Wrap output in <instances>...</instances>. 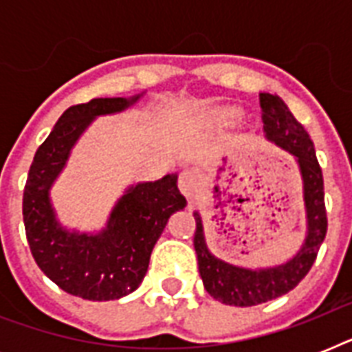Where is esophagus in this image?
Instances as JSON below:
<instances>
[{"label": "esophagus", "mask_w": 352, "mask_h": 352, "mask_svg": "<svg viewBox=\"0 0 352 352\" xmlns=\"http://www.w3.org/2000/svg\"><path fill=\"white\" fill-rule=\"evenodd\" d=\"M199 184H201V177L195 170H184L179 175V188H181V192L184 197L192 199L197 192Z\"/></svg>", "instance_id": "esophagus-1"}]
</instances>
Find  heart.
<instances>
[{
	"label": "heart",
	"instance_id": "heart-1",
	"mask_svg": "<svg viewBox=\"0 0 352 352\" xmlns=\"http://www.w3.org/2000/svg\"><path fill=\"white\" fill-rule=\"evenodd\" d=\"M243 117V111H241L239 107H219V109H215L212 113V120L215 124H235L237 120H241Z\"/></svg>",
	"mask_w": 352,
	"mask_h": 352
}]
</instances>
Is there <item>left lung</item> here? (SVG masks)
<instances>
[{
  "instance_id": "1",
  "label": "left lung",
  "mask_w": 352,
  "mask_h": 352,
  "mask_svg": "<svg viewBox=\"0 0 352 352\" xmlns=\"http://www.w3.org/2000/svg\"><path fill=\"white\" fill-rule=\"evenodd\" d=\"M265 138L294 157L303 181V204L307 215V234L303 245L289 261L263 268H246L226 263L208 250L204 239L203 217L193 212L199 274L204 289L225 305L252 307L287 294L305 278L316 259L318 250L327 234V212L323 199V175L309 133L296 120L278 95L259 93Z\"/></svg>"
}]
</instances>
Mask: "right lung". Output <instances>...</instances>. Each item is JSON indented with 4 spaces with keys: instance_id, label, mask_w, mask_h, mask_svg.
<instances>
[{
    "instance_id": "1",
    "label": "right lung",
    "mask_w": 352,
    "mask_h": 352,
    "mask_svg": "<svg viewBox=\"0 0 352 352\" xmlns=\"http://www.w3.org/2000/svg\"><path fill=\"white\" fill-rule=\"evenodd\" d=\"M93 98L69 107L30 164L23 192V223L41 272L69 294L91 301L131 294L148 272L149 256L171 214L186 206L177 173L127 188L100 232L69 230L58 221L51 188L67 166L74 144L96 117L122 113L142 96Z\"/></svg>"
}]
</instances>
